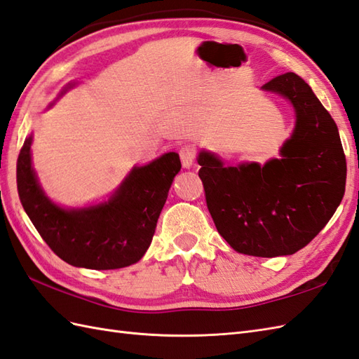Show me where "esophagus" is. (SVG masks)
Returning a JSON list of instances; mask_svg holds the SVG:
<instances>
[{
    "mask_svg": "<svg viewBox=\"0 0 359 359\" xmlns=\"http://www.w3.org/2000/svg\"><path fill=\"white\" fill-rule=\"evenodd\" d=\"M180 158H181V163L182 165H184L186 169L191 168V164H194L195 158H196V149L194 146L190 144H184L180 147Z\"/></svg>",
    "mask_w": 359,
    "mask_h": 359,
    "instance_id": "1",
    "label": "esophagus"
}]
</instances>
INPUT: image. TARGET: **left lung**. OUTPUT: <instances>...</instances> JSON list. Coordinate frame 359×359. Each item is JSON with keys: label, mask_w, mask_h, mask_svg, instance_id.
<instances>
[{"label": "left lung", "mask_w": 359, "mask_h": 359, "mask_svg": "<svg viewBox=\"0 0 359 359\" xmlns=\"http://www.w3.org/2000/svg\"><path fill=\"white\" fill-rule=\"evenodd\" d=\"M264 90L295 109V129L282 158L225 168L201 152L198 172L217 231L242 255H294L316 238L344 196L346 155L334 118L295 73L271 79Z\"/></svg>", "instance_id": "8db88e82"}]
</instances>
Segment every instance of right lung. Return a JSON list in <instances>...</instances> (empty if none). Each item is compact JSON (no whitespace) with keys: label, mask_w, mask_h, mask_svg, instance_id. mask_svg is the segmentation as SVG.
Listing matches in <instances>:
<instances>
[{"label":"right lung","mask_w":359,"mask_h":359,"mask_svg":"<svg viewBox=\"0 0 359 359\" xmlns=\"http://www.w3.org/2000/svg\"><path fill=\"white\" fill-rule=\"evenodd\" d=\"M32 137L16 161L21 204L57 257L90 269H117L135 264L149 248L172 181L181 169L178 154L169 152L129 173L108 203L64 210L43 195L32 169Z\"/></svg>","instance_id":"add662e5"}]
</instances>
